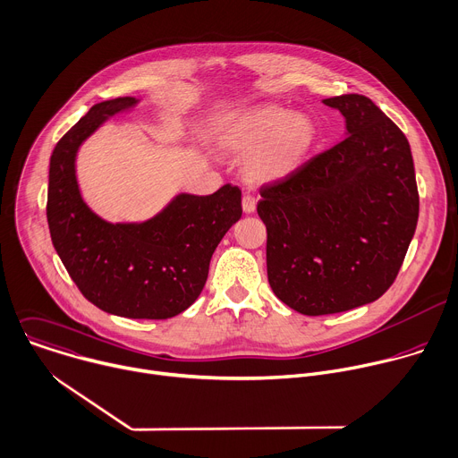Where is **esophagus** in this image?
Returning a JSON list of instances; mask_svg holds the SVG:
<instances>
[{"label": "esophagus", "instance_id": "esophagus-1", "mask_svg": "<svg viewBox=\"0 0 458 458\" xmlns=\"http://www.w3.org/2000/svg\"><path fill=\"white\" fill-rule=\"evenodd\" d=\"M242 208H243V213H247V215L254 213V209H256V199H254L252 195H245V197L242 199Z\"/></svg>", "mask_w": 458, "mask_h": 458}]
</instances>
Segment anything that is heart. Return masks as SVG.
Returning a JSON list of instances; mask_svg holds the SVG:
<instances>
[{
    "label": "heart",
    "mask_w": 458,
    "mask_h": 458,
    "mask_svg": "<svg viewBox=\"0 0 458 458\" xmlns=\"http://www.w3.org/2000/svg\"><path fill=\"white\" fill-rule=\"evenodd\" d=\"M222 153L245 157L243 174L250 184H272L298 169L316 142V126L305 114L268 105L229 115L215 124Z\"/></svg>",
    "instance_id": "heart-1"
}]
</instances>
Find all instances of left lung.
I'll list each match as a JSON object with an SVG mask.
<instances>
[{"instance_id": "left-lung-1", "label": "left lung", "mask_w": 458, "mask_h": 458, "mask_svg": "<svg viewBox=\"0 0 458 458\" xmlns=\"http://www.w3.org/2000/svg\"><path fill=\"white\" fill-rule=\"evenodd\" d=\"M346 137L259 190L272 293L305 316L344 312L395 282L419 220L404 133L359 94L330 98Z\"/></svg>"}]
</instances>
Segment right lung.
Returning a JSON list of instances; mask_svg holds the SVG:
<instances>
[{
    "mask_svg": "<svg viewBox=\"0 0 458 458\" xmlns=\"http://www.w3.org/2000/svg\"><path fill=\"white\" fill-rule=\"evenodd\" d=\"M135 98L91 106L54 148L47 218L52 243L82 296L108 314L167 319L200 296L209 261L224 234L242 216V191L180 193L158 215L139 224H110L91 211L79 191V146L110 117L133 108Z\"/></svg>",
    "mask_w": 458,
    "mask_h": 458,
    "instance_id": "1",
    "label": "right lung"
}]
</instances>
